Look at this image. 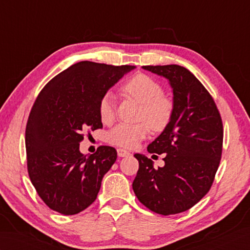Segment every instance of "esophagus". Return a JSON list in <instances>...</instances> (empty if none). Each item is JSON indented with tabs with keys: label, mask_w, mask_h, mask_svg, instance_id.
<instances>
[{
	"label": "esophagus",
	"mask_w": 250,
	"mask_h": 250,
	"mask_svg": "<svg viewBox=\"0 0 250 250\" xmlns=\"http://www.w3.org/2000/svg\"><path fill=\"white\" fill-rule=\"evenodd\" d=\"M117 153H118V157H121V158L130 156V152L129 151H126L125 149H121V148H119V149H117Z\"/></svg>",
	"instance_id": "34e87169"
}]
</instances>
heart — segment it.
<instances>
[{
  "label": "heart",
  "instance_id": "obj_1",
  "mask_svg": "<svg viewBox=\"0 0 250 250\" xmlns=\"http://www.w3.org/2000/svg\"><path fill=\"white\" fill-rule=\"evenodd\" d=\"M125 93L142 104L140 120L136 125L118 124L108 132L107 140L115 146L132 149L149 133L151 129L161 131L171 121L174 110L173 101L163 94L160 83L146 74H137L131 77L122 87ZM100 118L104 124H109L115 117L114 95L105 93L99 103Z\"/></svg>",
  "mask_w": 250,
  "mask_h": 250
}]
</instances>
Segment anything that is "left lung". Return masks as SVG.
<instances>
[{"mask_svg":"<svg viewBox=\"0 0 250 250\" xmlns=\"http://www.w3.org/2000/svg\"><path fill=\"white\" fill-rule=\"evenodd\" d=\"M142 67L167 79L174 110L162 133L147 147L150 153H166V164L155 168L152 160L135 153L140 167L132 187L141 203L155 213H183L213 185L222 152V120L209 92L186 67Z\"/></svg>","mask_w":250,"mask_h":250,"instance_id":"1","label":"left lung"}]
</instances>
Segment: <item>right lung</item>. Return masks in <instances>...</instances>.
<instances>
[{
  "instance_id": "obj_1",
  "label": "right lung",
  "mask_w": 250,
  "mask_h": 250,
  "mask_svg": "<svg viewBox=\"0 0 250 250\" xmlns=\"http://www.w3.org/2000/svg\"><path fill=\"white\" fill-rule=\"evenodd\" d=\"M134 68L78 62L52 78L35 100L25 128L26 163L32 184L52 210L75 215L97 199L117 151L100 146L87 157L79 143L83 131L102 128L100 100Z\"/></svg>"
}]
</instances>
